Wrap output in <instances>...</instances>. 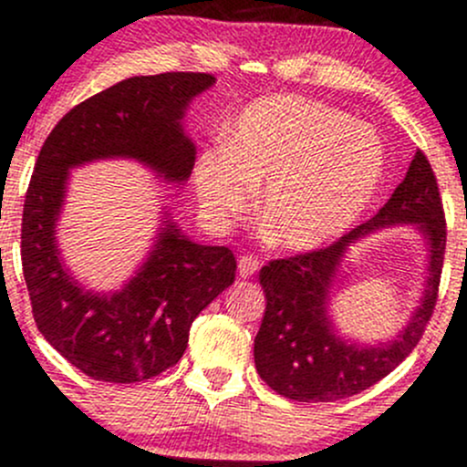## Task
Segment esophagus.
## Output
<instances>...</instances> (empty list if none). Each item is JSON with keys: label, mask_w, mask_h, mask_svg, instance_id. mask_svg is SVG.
Here are the masks:
<instances>
[{"label": "esophagus", "mask_w": 467, "mask_h": 467, "mask_svg": "<svg viewBox=\"0 0 467 467\" xmlns=\"http://www.w3.org/2000/svg\"><path fill=\"white\" fill-rule=\"evenodd\" d=\"M255 269H258V258L255 255H240L238 258V275L240 278H249V275L255 274Z\"/></svg>", "instance_id": "obj_1"}]
</instances>
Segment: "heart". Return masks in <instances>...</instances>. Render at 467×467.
<instances>
[{"label":"heart","instance_id":"heart-1","mask_svg":"<svg viewBox=\"0 0 467 467\" xmlns=\"http://www.w3.org/2000/svg\"><path fill=\"white\" fill-rule=\"evenodd\" d=\"M383 173L385 149L372 129L325 104L269 95L238 115L224 147L200 153L193 187L218 224L244 212L265 182V234L287 252H314L358 223Z\"/></svg>","mask_w":467,"mask_h":467}]
</instances>
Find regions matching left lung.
Masks as SVG:
<instances>
[{
	"label": "left lung",
	"mask_w": 467,
	"mask_h": 467,
	"mask_svg": "<svg viewBox=\"0 0 467 467\" xmlns=\"http://www.w3.org/2000/svg\"><path fill=\"white\" fill-rule=\"evenodd\" d=\"M392 226H412L426 244V278L409 323L388 341L368 346L343 335L331 318L342 265L356 242ZM445 254L443 204L432 167L416 151L403 182L372 220L320 252L274 260L260 269L267 307L254 340L260 379L287 399L327 403L372 388L399 368L423 336L436 305Z\"/></svg>",
	"instance_id": "obj_1"
}]
</instances>
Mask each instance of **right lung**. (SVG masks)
Listing matches in <instances>:
<instances>
[{"instance_id":"right-lung-1","label":"right lung","mask_w":467,"mask_h":467,"mask_svg":"<svg viewBox=\"0 0 467 467\" xmlns=\"http://www.w3.org/2000/svg\"><path fill=\"white\" fill-rule=\"evenodd\" d=\"M209 73L135 75L71 109L37 155L22 218V269L44 338L79 372L107 383L151 379L182 358L195 316L235 278L227 247L195 243L162 207L149 252L122 287L95 292L75 278L57 243L73 169L133 160L182 189L195 144L184 115Z\"/></svg>"}]
</instances>
